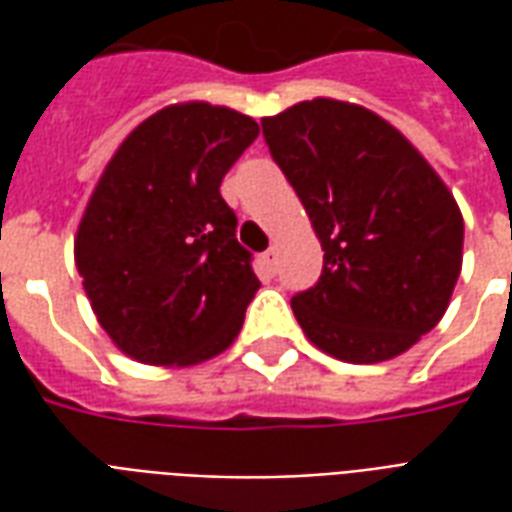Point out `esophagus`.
Masks as SVG:
<instances>
[{"mask_svg":"<svg viewBox=\"0 0 512 512\" xmlns=\"http://www.w3.org/2000/svg\"><path fill=\"white\" fill-rule=\"evenodd\" d=\"M260 266L266 268L268 274H274V271H277V249H274V246H271L268 252H263V255H260Z\"/></svg>","mask_w":512,"mask_h":512,"instance_id":"34e87169","label":"esophagus"}]
</instances>
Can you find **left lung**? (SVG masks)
<instances>
[{
	"mask_svg": "<svg viewBox=\"0 0 512 512\" xmlns=\"http://www.w3.org/2000/svg\"><path fill=\"white\" fill-rule=\"evenodd\" d=\"M260 123L323 249L318 285L290 301L307 340L351 365L406 354L461 277L463 216L447 183L359 104L312 98Z\"/></svg>",
	"mask_w": 512,
	"mask_h": 512,
	"instance_id": "8db88e82",
	"label": "left lung"
}]
</instances>
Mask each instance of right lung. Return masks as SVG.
Here are the masks:
<instances>
[{
	"instance_id": "obj_1",
	"label": "right lung",
	"mask_w": 512,
	"mask_h": 512,
	"mask_svg": "<svg viewBox=\"0 0 512 512\" xmlns=\"http://www.w3.org/2000/svg\"><path fill=\"white\" fill-rule=\"evenodd\" d=\"M257 134L227 106H164L95 183L73 257L101 329L136 362L200 365L241 332L260 282L219 186Z\"/></svg>"
}]
</instances>
